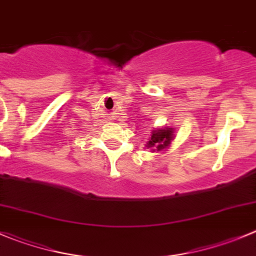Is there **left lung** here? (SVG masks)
<instances>
[{
  "label": "left lung",
  "mask_w": 256,
  "mask_h": 256,
  "mask_svg": "<svg viewBox=\"0 0 256 256\" xmlns=\"http://www.w3.org/2000/svg\"><path fill=\"white\" fill-rule=\"evenodd\" d=\"M174 137H176V134H174V128L160 126V128H156L150 132V138L146 147L150 148V152H160V150H167L171 146Z\"/></svg>",
  "instance_id": "1"
}]
</instances>
